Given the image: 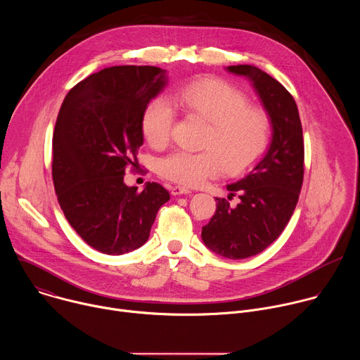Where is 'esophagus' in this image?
Masks as SVG:
<instances>
[{
    "instance_id": "obj_1",
    "label": "esophagus",
    "mask_w": 360,
    "mask_h": 360,
    "mask_svg": "<svg viewBox=\"0 0 360 360\" xmlns=\"http://www.w3.org/2000/svg\"><path fill=\"white\" fill-rule=\"evenodd\" d=\"M171 192H172V195H188V193H191V191H189V188H186V186H181V185H175V186H172V189H171Z\"/></svg>"
}]
</instances>
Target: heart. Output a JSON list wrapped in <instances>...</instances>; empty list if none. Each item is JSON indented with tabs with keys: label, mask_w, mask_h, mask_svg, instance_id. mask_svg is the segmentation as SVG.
I'll use <instances>...</instances> for the list:
<instances>
[{
	"label": "heart",
	"mask_w": 360,
	"mask_h": 360,
	"mask_svg": "<svg viewBox=\"0 0 360 360\" xmlns=\"http://www.w3.org/2000/svg\"><path fill=\"white\" fill-rule=\"evenodd\" d=\"M174 104L189 118L207 122L199 152L175 150L158 162L162 178L196 186L221 171L238 175L250 168L266 150L272 121L268 111L249 104L239 88L219 78H202L179 88ZM175 114L162 98L152 99L142 115V132L152 148L169 143Z\"/></svg>",
	"instance_id": "b5f03b06"
}]
</instances>
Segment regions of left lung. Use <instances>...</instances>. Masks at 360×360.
<instances>
[{"instance_id": "1", "label": "left lung", "mask_w": 360, "mask_h": 360, "mask_svg": "<svg viewBox=\"0 0 360 360\" xmlns=\"http://www.w3.org/2000/svg\"><path fill=\"white\" fill-rule=\"evenodd\" d=\"M228 71L248 77L272 121V142L264 160L248 175L228 185V199L217 198V211L202 228V240L229 259L258 255L275 242L288 225L303 182L304 146L296 102L269 74L252 65H231Z\"/></svg>"}]
</instances>
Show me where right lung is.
I'll list each match as a JSON object with an SVG mask.
<instances>
[{
    "mask_svg": "<svg viewBox=\"0 0 360 360\" xmlns=\"http://www.w3.org/2000/svg\"><path fill=\"white\" fill-rule=\"evenodd\" d=\"M165 84L158 67H110L78 82L61 105L53 136L56 193L70 225L102 253L142 246L169 200L157 182H148L142 192L124 184L143 143V111Z\"/></svg>",
    "mask_w": 360,
    "mask_h": 360,
    "instance_id": "add662e5",
    "label": "right lung"
}]
</instances>
